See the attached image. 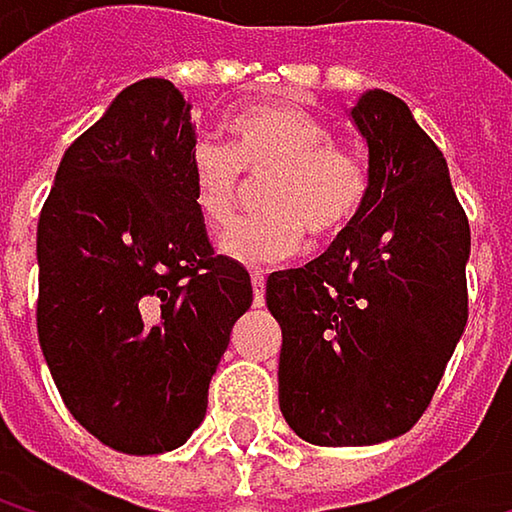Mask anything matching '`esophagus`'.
Wrapping results in <instances>:
<instances>
[{
    "instance_id": "esophagus-1",
    "label": "esophagus",
    "mask_w": 512,
    "mask_h": 512,
    "mask_svg": "<svg viewBox=\"0 0 512 512\" xmlns=\"http://www.w3.org/2000/svg\"><path fill=\"white\" fill-rule=\"evenodd\" d=\"M252 290H255V305H263V293H266V272H260V269L252 272Z\"/></svg>"
}]
</instances>
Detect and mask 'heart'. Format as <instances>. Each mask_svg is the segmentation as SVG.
Listing matches in <instances>:
<instances>
[{"label":"heart","instance_id":"1","mask_svg":"<svg viewBox=\"0 0 512 512\" xmlns=\"http://www.w3.org/2000/svg\"><path fill=\"white\" fill-rule=\"evenodd\" d=\"M231 145L198 139L189 148V183L207 231H225L246 195V174L260 183L255 219L225 240V255L243 263H278L296 255L305 234L314 246L353 228L367 198L370 171L341 145L335 130L293 103H255L225 118Z\"/></svg>","mask_w":512,"mask_h":512}]
</instances>
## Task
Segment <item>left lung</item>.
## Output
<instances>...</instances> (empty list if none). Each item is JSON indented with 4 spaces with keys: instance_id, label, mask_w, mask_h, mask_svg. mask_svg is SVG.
<instances>
[{
    "instance_id": "obj_1",
    "label": "left lung",
    "mask_w": 512,
    "mask_h": 512,
    "mask_svg": "<svg viewBox=\"0 0 512 512\" xmlns=\"http://www.w3.org/2000/svg\"><path fill=\"white\" fill-rule=\"evenodd\" d=\"M353 121L370 151L361 216L317 260L266 278L281 412L320 448L412 430L468 320L471 231L445 156L388 91H367Z\"/></svg>"
}]
</instances>
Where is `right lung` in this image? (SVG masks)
I'll use <instances>...</instances> for the list:
<instances>
[{"label": "right lung", "mask_w": 512, "mask_h": 512, "mask_svg": "<svg viewBox=\"0 0 512 512\" xmlns=\"http://www.w3.org/2000/svg\"><path fill=\"white\" fill-rule=\"evenodd\" d=\"M189 100L168 79L124 88L61 159L38 219V341L70 415L124 454L180 448L249 272L216 255L195 210Z\"/></svg>", "instance_id": "add662e5"}]
</instances>
